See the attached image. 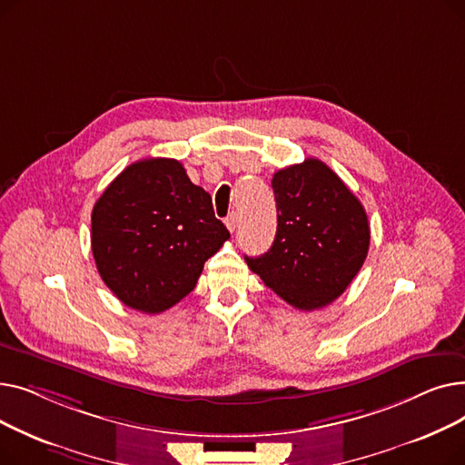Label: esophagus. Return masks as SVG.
Wrapping results in <instances>:
<instances>
[{"mask_svg": "<svg viewBox=\"0 0 465 465\" xmlns=\"http://www.w3.org/2000/svg\"><path fill=\"white\" fill-rule=\"evenodd\" d=\"M224 223H226V228L233 233V232H235V228H237V214H233V213H232V214H228Z\"/></svg>", "mask_w": 465, "mask_h": 465, "instance_id": "esophagus-1", "label": "esophagus"}]
</instances>
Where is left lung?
Listing matches in <instances>:
<instances>
[{
	"instance_id": "1",
	"label": "left lung",
	"mask_w": 465,
	"mask_h": 465,
	"mask_svg": "<svg viewBox=\"0 0 465 465\" xmlns=\"http://www.w3.org/2000/svg\"><path fill=\"white\" fill-rule=\"evenodd\" d=\"M277 233L262 256H245L286 303L302 311L330 305L352 282L370 251L363 205L321 160L279 169L272 181Z\"/></svg>"
}]
</instances>
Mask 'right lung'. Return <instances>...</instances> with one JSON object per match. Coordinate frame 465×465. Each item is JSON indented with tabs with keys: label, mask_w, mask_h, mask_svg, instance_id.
Instances as JSON below:
<instances>
[{
	"label": "right lung",
	"mask_w": 465,
	"mask_h": 465,
	"mask_svg": "<svg viewBox=\"0 0 465 465\" xmlns=\"http://www.w3.org/2000/svg\"><path fill=\"white\" fill-rule=\"evenodd\" d=\"M228 239L211 195L171 158L128 165L92 209V254L100 277L122 303L146 314L188 296L203 263Z\"/></svg>",
	"instance_id": "1"
}]
</instances>
